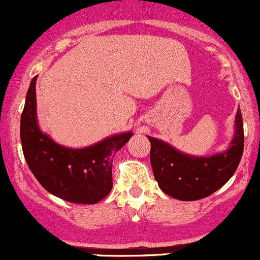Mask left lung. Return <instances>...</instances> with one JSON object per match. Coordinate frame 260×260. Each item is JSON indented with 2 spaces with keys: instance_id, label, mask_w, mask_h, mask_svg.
Listing matches in <instances>:
<instances>
[{
  "instance_id": "8db88e82",
  "label": "left lung",
  "mask_w": 260,
  "mask_h": 260,
  "mask_svg": "<svg viewBox=\"0 0 260 260\" xmlns=\"http://www.w3.org/2000/svg\"><path fill=\"white\" fill-rule=\"evenodd\" d=\"M234 128L235 132L228 150L212 156L188 155L165 141L147 136L153 176L161 190L179 201H197L225 185L243 156L244 127L240 109L236 112Z\"/></svg>"
}]
</instances>
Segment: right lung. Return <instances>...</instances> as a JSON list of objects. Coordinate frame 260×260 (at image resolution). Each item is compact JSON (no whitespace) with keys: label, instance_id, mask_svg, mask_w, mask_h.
<instances>
[{"label":"right lung","instance_id":"add662e5","mask_svg":"<svg viewBox=\"0 0 260 260\" xmlns=\"http://www.w3.org/2000/svg\"><path fill=\"white\" fill-rule=\"evenodd\" d=\"M37 79L35 76L30 82L20 122L27 166L40 185L55 197L72 203L95 205L112 190L113 157L133 133H118L82 148L59 145L42 132L38 124Z\"/></svg>","mask_w":260,"mask_h":260}]
</instances>
